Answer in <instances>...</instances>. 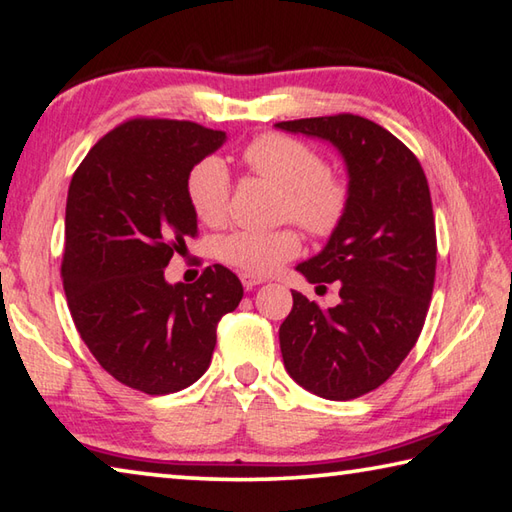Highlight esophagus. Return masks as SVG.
Segmentation results:
<instances>
[{"instance_id": "esophagus-1", "label": "esophagus", "mask_w": 512, "mask_h": 512, "mask_svg": "<svg viewBox=\"0 0 512 512\" xmlns=\"http://www.w3.org/2000/svg\"><path fill=\"white\" fill-rule=\"evenodd\" d=\"M240 281H243L245 289H254L256 285H263L265 278H263V276H254V274L243 272V274H240Z\"/></svg>"}]
</instances>
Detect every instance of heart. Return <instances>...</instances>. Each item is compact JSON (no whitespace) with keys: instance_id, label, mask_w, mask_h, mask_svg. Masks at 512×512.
Masks as SVG:
<instances>
[{"instance_id":"obj_1","label":"heart","mask_w":512,"mask_h":512,"mask_svg":"<svg viewBox=\"0 0 512 512\" xmlns=\"http://www.w3.org/2000/svg\"><path fill=\"white\" fill-rule=\"evenodd\" d=\"M243 162L274 187L281 189V216L292 218L312 236L334 234L350 205V191L327 173V162L310 144L283 133H265L243 149ZM231 180L220 158H202L187 176V198L194 214L207 225H218L227 216ZM301 252V238L294 229L274 231L236 229L218 240V258L247 274L276 272Z\"/></svg>"}]
</instances>
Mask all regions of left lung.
<instances>
[{
	"label": "left lung",
	"mask_w": 512,
	"mask_h": 512,
	"mask_svg": "<svg viewBox=\"0 0 512 512\" xmlns=\"http://www.w3.org/2000/svg\"><path fill=\"white\" fill-rule=\"evenodd\" d=\"M276 127L330 142L350 178L343 223L296 265L310 283L339 281L341 303L323 310L292 292L294 307L278 330L285 370L318 397L356 399L390 379L426 321L437 269L426 173L406 144L361 115Z\"/></svg>",
	"instance_id": "1"
}]
</instances>
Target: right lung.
I'll list each match as a JSON object with an SVG mask.
<instances>
[{
    "label": "right lung",
    "mask_w": 512,
    "mask_h": 512,
    "mask_svg": "<svg viewBox=\"0 0 512 512\" xmlns=\"http://www.w3.org/2000/svg\"><path fill=\"white\" fill-rule=\"evenodd\" d=\"M227 140L185 120L115 127L73 173L62 283L82 341L113 379L144 394L189 388L207 372L216 327L243 285L223 265L171 285L165 267L198 234L191 167Z\"/></svg>",
    "instance_id": "right-lung-1"
}]
</instances>
